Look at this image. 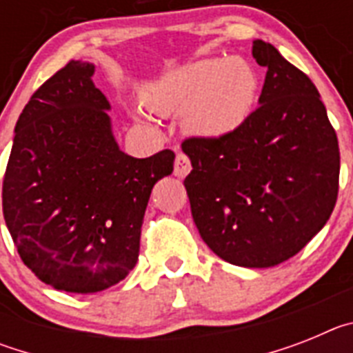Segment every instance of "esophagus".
I'll return each mask as SVG.
<instances>
[{
    "label": "esophagus",
    "mask_w": 353,
    "mask_h": 353,
    "mask_svg": "<svg viewBox=\"0 0 353 353\" xmlns=\"http://www.w3.org/2000/svg\"><path fill=\"white\" fill-rule=\"evenodd\" d=\"M174 176H179V179H183L187 174L191 173V161L187 155H183L182 152L176 154V159H174V170H173Z\"/></svg>",
    "instance_id": "esophagus-1"
}]
</instances>
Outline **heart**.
Masks as SVG:
<instances>
[{
  "mask_svg": "<svg viewBox=\"0 0 353 353\" xmlns=\"http://www.w3.org/2000/svg\"><path fill=\"white\" fill-rule=\"evenodd\" d=\"M258 79L248 61L240 58H201L180 65L143 86L146 108L161 117L180 113L182 129L205 139L235 132L256 102ZM138 121H150L141 109H132Z\"/></svg>",
  "mask_w": 353,
  "mask_h": 353,
  "instance_id": "obj_1",
  "label": "heart"
}]
</instances>
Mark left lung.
<instances>
[{
    "instance_id": "1",
    "label": "left lung",
    "mask_w": 353,
    "mask_h": 353,
    "mask_svg": "<svg viewBox=\"0 0 353 353\" xmlns=\"http://www.w3.org/2000/svg\"><path fill=\"white\" fill-rule=\"evenodd\" d=\"M267 67L258 109L235 132L182 143L192 219L219 258L267 269L316 235L338 198L339 146L316 86L272 43L252 42Z\"/></svg>"
}]
</instances>
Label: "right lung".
I'll return each mask as SVG.
<instances>
[{
    "mask_svg": "<svg viewBox=\"0 0 353 353\" xmlns=\"http://www.w3.org/2000/svg\"><path fill=\"white\" fill-rule=\"evenodd\" d=\"M95 65L70 61L33 93L15 123L3 215L19 256L40 281L97 293L129 276L143 215L174 154L121 152Z\"/></svg>",
    "mask_w": 353,
    "mask_h": 353,
    "instance_id": "obj_1",
    "label": "right lung"
}]
</instances>
